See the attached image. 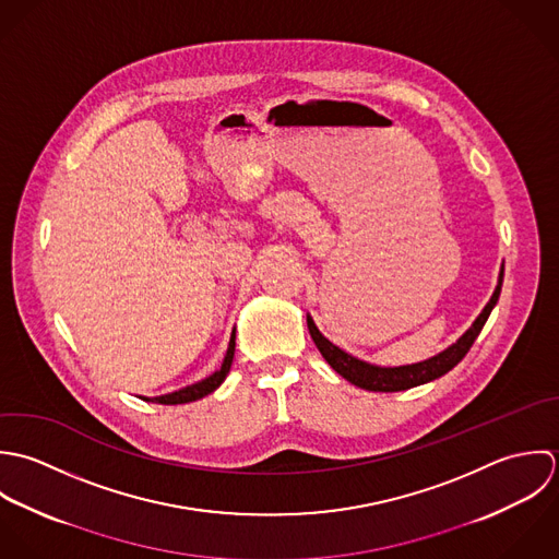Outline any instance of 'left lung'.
<instances>
[{"mask_svg": "<svg viewBox=\"0 0 559 559\" xmlns=\"http://www.w3.org/2000/svg\"><path fill=\"white\" fill-rule=\"evenodd\" d=\"M501 283H503V270L499 274V285H497L490 302L484 307V311L479 313L475 324L464 335L460 336L451 347H447L445 352H441L435 358H428V360L415 362V365H406V367H376V365H369L365 360H358V358L349 356L347 352H343L341 347L333 345L326 336L322 335L311 318H307V324H309V333L313 336L322 356L326 358V362L335 369L336 373H341L345 380H349L352 384H356L360 389H367V391H384V393L404 391V389H413L417 384L441 378L443 373L453 369L466 356L473 341L481 333L492 307L499 300Z\"/></svg>", "mask_w": 559, "mask_h": 559, "instance_id": "8db88e82", "label": "left lung"}]
</instances>
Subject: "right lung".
I'll return each instance as SVG.
<instances>
[{
	"label": "right lung",
	"instance_id": "right-lung-1",
	"mask_svg": "<svg viewBox=\"0 0 559 559\" xmlns=\"http://www.w3.org/2000/svg\"><path fill=\"white\" fill-rule=\"evenodd\" d=\"M233 354H235V331H233L230 341H228V349H226V356H224L223 367L216 373H212L210 378H205V380H201L192 386H186L181 391H175V393H168V395H162V397H151V400L144 397V400L146 402H157V404H188V402H197V400L214 393L223 384V380L226 378L228 369H230Z\"/></svg>",
	"mask_w": 559,
	"mask_h": 559
}]
</instances>
